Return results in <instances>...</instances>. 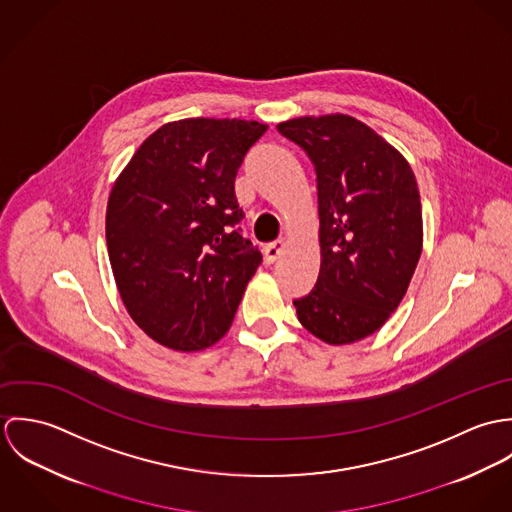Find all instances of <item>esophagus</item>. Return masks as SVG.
<instances>
[{"instance_id":"obj_1","label":"esophagus","mask_w":512,"mask_h":512,"mask_svg":"<svg viewBox=\"0 0 512 512\" xmlns=\"http://www.w3.org/2000/svg\"><path fill=\"white\" fill-rule=\"evenodd\" d=\"M284 248H286V242H284V240H276V242L268 244V246H266V250H264V258H266V262H268V264H274V262L282 256Z\"/></svg>"}]
</instances>
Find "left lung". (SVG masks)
Here are the masks:
<instances>
[{"label": "left lung", "instance_id": "left-lung-1", "mask_svg": "<svg viewBox=\"0 0 512 512\" xmlns=\"http://www.w3.org/2000/svg\"><path fill=\"white\" fill-rule=\"evenodd\" d=\"M278 130L315 165L321 268L295 299L299 323L327 345L376 333L408 292L424 246L422 203L406 157L349 114L301 116Z\"/></svg>", "mask_w": 512, "mask_h": 512}]
</instances>
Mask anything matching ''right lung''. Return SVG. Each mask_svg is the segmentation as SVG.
Returning a JSON list of instances; mask_svg holds the SVG:
<instances>
[{
  "label": "right lung",
  "instance_id": "right-lung-1",
  "mask_svg": "<svg viewBox=\"0 0 512 512\" xmlns=\"http://www.w3.org/2000/svg\"><path fill=\"white\" fill-rule=\"evenodd\" d=\"M268 124H163L116 177L106 244L126 311L155 343L193 353L230 329L262 254L242 238L234 177Z\"/></svg>",
  "mask_w": 512,
  "mask_h": 512
}]
</instances>
